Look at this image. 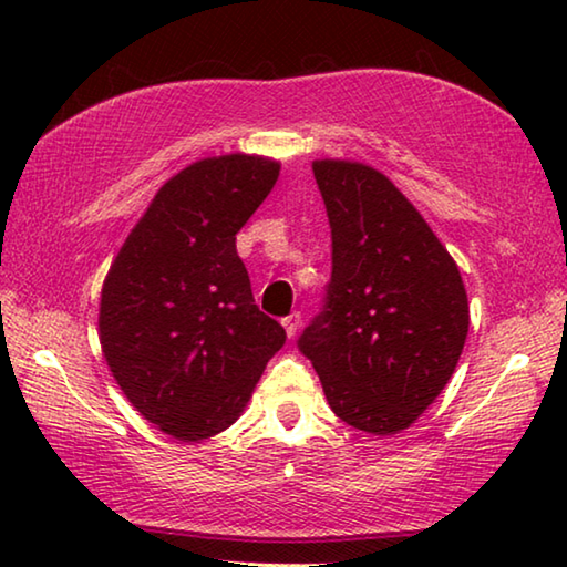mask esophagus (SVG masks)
<instances>
[{
	"label": "esophagus",
	"mask_w": 567,
	"mask_h": 567,
	"mask_svg": "<svg viewBox=\"0 0 567 567\" xmlns=\"http://www.w3.org/2000/svg\"><path fill=\"white\" fill-rule=\"evenodd\" d=\"M282 324H285V332H287V338H295L297 332H300V324H302V315L300 312H292V315H287V318L282 320Z\"/></svg>",
	"instance_id": "1"
}]
</instances>
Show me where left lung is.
Wrapping results in <instances>:
<instances>
[{"label": "left lung", "mask_w": 567, "mask_h": 567, "mask_svg": "<svg viewBox=\"0 0 567 567\" xmlns=\"http://www.w3.org/2000/svg\"><path fill=\"white\" fill-rule=\"evenodd\" d=\"M332 275L297 348L334 415L372 435L410 427L453 378L470 324L463 277L408 197L360 162L312 165Z\"/></svg>", "instance_id": "left-lung-1"}]
</instances>
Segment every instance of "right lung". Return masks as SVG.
I'll return each mask as SVG.
<instances>
[{"mask_svg":"<svg viewBox=\"0 0 567 567\" xmlns=\"http://www.w3.org/2000/svg\"><path fill=\"white\" fill-rule=\"evenodd\" d=\"M280 162L199 159L165 182L102 287L100 342L124 395L177 440L239 417L287 334L255 305L235 235L265 203Z\"/></svg>","mask_w":567,"mask_h":567,"instance_id":"obj_1","label":"right lung"}]
</instances>
